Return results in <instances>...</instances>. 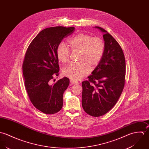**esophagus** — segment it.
Returning a JSON list of instances; mask_svg holds the SVG:
<instances>
[{"label": "esophagus", "mask_w": 149, "mask_h": 149, "mask_svg": "<svg viewBox=\"0 0 149 149\" xmlns=\"http://www.w3.org/2000/svg\"><path fill=\"white\" fill-rule=\"evenodd\" d=\"M70 83L71 84H73V85H77V84H78V82H76V81H73V80H70Z\"/></svg>", "instance_id": "obj_1"}]
</instances>
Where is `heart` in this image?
I'll return each instance as SVG.
<instances>
[{
	"mask_svg": "<svg viewBox=\"0 0 149 149\" xmlns=\"http://www.w3.org/2000/svg\"><path fill=\"white\" fill-rule=\"evenodd\" d=\"M72 50L80 51L79 61L77 63H71L63 70L64 76L75 80L81 79L89 74L99 64L104 52V42L98 37H93L89 34L82 33H78L68 40ZM70 51L63 44H61L56 49V56L63 63L69 60Z\"/></svg>",
	"mask_w": 149,
	"mask_h": 149,
	"instance_id": "heart-1",
	"label": "heart"
}]
</instances>
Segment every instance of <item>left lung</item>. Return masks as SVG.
<instances>
[{
    "label": "left lung",
    "instance_id": "obj_1",
    "mask_svg": "<svg viewBox=\"0 0 149 149\" xmlns=\"http://www.w3.org/2000/svg\"><path fill=\"white\" fill-rule=\"evenodd\" d=\"M104 41L102 58L82 82V104L90 116L98 117L108 112L116 104L125 83V61L121 48L107 30L99 27Z\"/></svg>",
    "mask_w": 149,
    "mask_h": 149
}]
</instances>
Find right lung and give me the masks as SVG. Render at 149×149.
<instances>
[{
	"label": "right lung",
	"instance_id": "obj_1",
	"mask_svg": "<svg viewBox=\"0 0 149 149\" xmlns=\"http://www.w3.org/2000/svg\"><path fill=\"white\" fill-rule=\"evenodd\" d=\"M74 30V27L46 28L33 40L25 54L22 69L26 89L33 105L45 114L56 113L63 107L69 79L64 77L52 85L50 82L59 71L56 49Z\"/></svg>",
	"mask_w": 149,
	"mask_h": 149
}]
</instances>
